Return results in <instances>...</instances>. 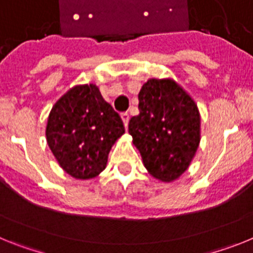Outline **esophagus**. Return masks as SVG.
Here are the masks:
<instances>
[{"instance_id": "esophagus-1", "label": "esophagus", "mask_w": 253, "mask_h": 253, "mask_svg": "<svg viewBox=\"0 0 253 253\" xmlns=\"http://www.w3.org/2000/svg\"><path fill=\"white\" fill-rule=\"evenodd\" d=\"M122 120H123V123H124L125 128H128V124H129V115H128V113H123L122 114Z\"/></svg>"}]
</instances>
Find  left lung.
I'll return each mask as SVG.
<instances>
[{
  "label": "left lung",
  "instance_id": "left-lung-1",
  "mask_svg": "<svg viewBox=\"0 0 253 253\" xmlns=\"http://www.w3.org/2000/svg\"><path fill=\"white\" fill-rule=\"evenodd\" d=\"M139 115L129 134L147 171L162 182H173L187 169L200 144L198 105L172 78H151L138 95Z\"/></svg>",
  "mask_w": 253,
  "mask_h": 253
}]
</instances>
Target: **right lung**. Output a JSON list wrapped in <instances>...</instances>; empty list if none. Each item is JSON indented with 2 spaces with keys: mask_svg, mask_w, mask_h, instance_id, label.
Instances as JSON below:
<instances>
[{
  "mask_svg": "<svg viewBox=\"0 0 253 253\" xmlns=\"http://www.w3.org/2000/svg\"><path fill=\"white\" fill-rule=\"evenodd\" d=\"M124 133L120 116L93 84L69 88L53 105L45 128L58 165L77 180L99 176L111 147Z\"/></svg>",
  "mask_w": 253,
  "mask_h": 253,
  "instance_id": "obj_1",
  "label": "right lung"
}]
</instances>
